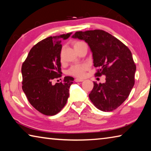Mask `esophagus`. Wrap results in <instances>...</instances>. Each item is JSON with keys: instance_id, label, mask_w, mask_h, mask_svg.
Wrapping results in <instances>:
<instances>
[{"instance_id": "obj_1", "label": "esophagus", "mask_w": 151, "mask_h": 151, "mask_svg": "<svg viewBox=\"0 0 151 151\" xmlns=\"http://www.w3.org/2000/svg\"><path fill=\"white\" fill-rule=\"evenodd\" d=\"M75 82H82V81H83V79H80V78H75Z\"/></svg>"}]
</instances>
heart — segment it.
<instances>
[{
    "mask_svg": "<svg viewBox=\"0 0 151 151\" xmlns=\"http://www.w3.org/2000/svg\"><path fill=\"white\" fill-rule=\"evenodd\" d=\"M84 45H86L85 42L78 40L74 43V48L75 50H77L79 47ZM88 69V66L86 65H76L71 66L68 70V74L77 78H83Z\"/></svg>",
    "mask_w": 151,
    "mask_h": 151,
    "instance_id": "1",
    "label": "heart"
}]
</instances>
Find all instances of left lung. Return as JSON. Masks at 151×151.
Segmentation results:
<instances>
[{"label": "left lung", "instance_id": "left-lung-1", "mask_svg": "<svg viewBox=\"0 0 151 151\" xmlns=\"http://www.w3.org/2000/svg\"><path fill=\"white\" fill-rule=\"evenodd\" d=\"M73 38L88 43L93 52L96 76H106L104 83L94 82L89 99L102 111H112L129 96L134 85L136 65L129 48L103 30L77 31Z\"/></svg>", "mask_w": 151, "mask_h": 151}]
</instances>
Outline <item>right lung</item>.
Returning <instances> with one entry per match:
<instances>
[{
    "instance_id": "add662e5",
    "label": "right lung",
    "mask_w": 151,
    "mask_h": 151,
    "mask_svg": "<svg viewBox=\"0 0 151 151\" xmlns=\"http://www.w3.org/2000/svg\"><path fill=\"white\" fill-rule=\"evenodd\" d=\"M72 32L49 37L36 44L22 63V88L28 101L40 113L55 115L65 106L74 78L65 76L63 82L52 85L61 77L60 39L66 40Z\"/></svg>"
}]
</instances>
